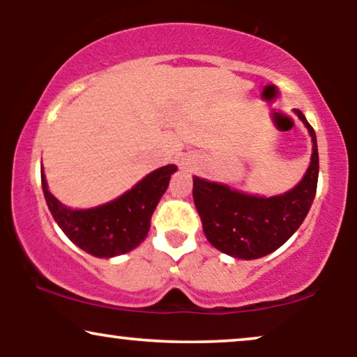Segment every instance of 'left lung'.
Wrapping results in <instances>:
<instances>
[{
  "mask_svg": "<svg viewBox=\"0 0 357 357\" xmlns=\"http://www.w3.org/2000/svg\"><path fill=\"white\" fill-rule=\"evenodd\" d=\"M314 143L310 167L302 182L280 197L263 198L231 190L227 185L193 177V199L204 236L227 255L253 260L280 248L304 221L319 180L317 136L301 110H294Z\"/></svg>",
  "mask_w": 357,
  "mask_h": 357,
  "instance_id": "obj_1",
  "label": "left lung"
}]
</instances>
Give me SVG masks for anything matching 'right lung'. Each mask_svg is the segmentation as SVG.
<instances>
[{"label": "right lung", "mask_w": 357, "mask_h": 357, "mask_svg": "<svg viewBox=\"0 0 357 357\" xmlns=\"http://www.w3.org/2000/svg\"><path fill=\"white\" fill-rule=\"evenodd\" d=\"M177 165L160 167L114 202L92 209H70L48 192L42 172V188L53 219L73 243L91 255L110 258L133 250L148 236L155 206L167 190Z\"/></svg>", "instance_id": "right-lung-1"}]
</instances>
